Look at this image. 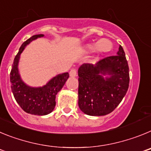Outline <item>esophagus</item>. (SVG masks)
Here are the masks:
<instances>
[{
  "label": "esophagus",
  "mask_w": 151,
  "mask_h": 151,
  "mask_svg": "<svg viewBox=\"0 0 151 151\" xmlns=\"http://www.w3.org/2000/svg\"><path fill=\"white\" fill-rule=\"evenodd\" d=\"M77 75V71L76 69H75V68H73V69L69 71V76L70 77H76Z\"/></svg>",
  "instance_id": "esophagus-1"
}]
</instances>
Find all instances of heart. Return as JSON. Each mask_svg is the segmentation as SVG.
<instances>
[{
	"label": "heart",
	"mask_w": 151,
	"mask_h": 151,
	"mask_svg": "<svg viewBox=\"0 0 151 151\" xmlns=\"http://www.w3.org/2000/svg\"><path fill=\"white\" fill-rule=\"evenodd\" d=\"M112 47V43L110 42V41L107 39H105V38H103V39L99 40L97 41L96 45L94 46H91V48L94 49L95 48L97 51L101 52H106L109 51V50L111 49Z\"/></svg>",
	"instance_id": "heart-1"
}]
</instances>
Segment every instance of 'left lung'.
Segmentation results:
<instances>
[{"instance_id": "obj_1", "label": "left lung", "mask_w": 151, "mask_h": 151, "mask_svg": "<svg viewBox=\"0 0 151 151\" xmlns=\"http://www.w3.org/2000/svg\"><path fill=\"white\" fill-rule=\"evenodd\" d=\"M108 74L110 77L103 78ZM78 106L89 116H105L115 110L127 92L129 69L119 45L117 55L101 60L95 65L78 68Z\"/></svg>"}]
</instances>
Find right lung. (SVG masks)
<instances>
[{"instance_id": "obj_1", "label": "right lung", "mask_w": 151, "mask_h": 151, "mask_svg": "<svg viewBox=\"0 0 151 151\" xmlns=\"http://www.w3.org/2000/svg\"><path fill=\"white\" fill-rule=\"evenodd\" d=\"M43 36L42 34L35 35L24 41L14 58L10 75L11 90L18 104L27 113L38 116L47 115L54 110L56 95L62 89L69 76L68 73L57 75L46 85L38 88L30 87L22 82L18 69L21 53L31 41Z\"/></svg>"}]
</instances>
